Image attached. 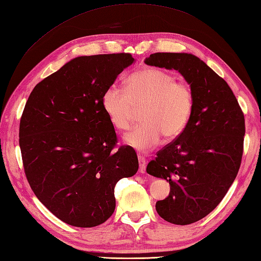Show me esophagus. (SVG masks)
<instances>
[{
	"label": "esophagus",
	"mask_w": 261,
	"mask_h": 261,
	"mask_svg": "<svg viewBox=\"0 0 261 261\" xmlns=\"http://www.w3.org/2000/svg\"><path fill=\"white\" fill-rule=\"evenodd\" d=\"M138 159H139V163H140V169H139V172L140 173H145V169H146V161L145 159L142 156V155H138Z\"/></svg>",
	"instance_id": "esophagus-1"
}]
</instances>
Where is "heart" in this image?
I'll return each instance as SVG.
<instances>
[{"instance_id": "b5f03b06", "label": "heart", "mask_w": 261, "mask_h": 261, "mask_svg": "<svg viewBox=\"0 0 261 261\" xmlns=\"http://www.w3.org/2000/svg\"><path fill=\"white\" fill-rule=\"evenodd\" d=\"M101 106L110 123L118 130L131 124L135 108L141 111L142 123L124 136L131 148L145 151L161 142L162 137L174 139L188 125L194 96L189 85L175 82L170 72L156 68H144L126 78L125 89L110 85L101 97Z\"/></svg>"}]
</instances>
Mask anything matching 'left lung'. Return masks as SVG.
Wrapping results in <instances>:
<instances>
[{"instance_id": "1", "label": "left lung", "mask_w": 261, "mask_h": 261, "mask_svg": "<svg viewBox=\"0 0 261 261\" xmlns=\"http://www.w3.org/2000/svg\"><path fill=\"white\" fill-rule=\"evenodd\" d=\"M144 63L177 70L194 96L184 131L146 166L150 175L170 184L169 196L155 204L159 215L189 225L215 210L235 181L244 149V113L228 84L197 56L155 53Z\"/></svg>"}]
</instances>
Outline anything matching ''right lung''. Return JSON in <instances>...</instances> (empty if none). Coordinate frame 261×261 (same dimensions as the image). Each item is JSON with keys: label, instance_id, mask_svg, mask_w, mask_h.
<instances>
[{"label": "right lung", "instance_id": "1", "mask_svg": "<svg viewBox=\"0 0 261 261\" xmlns=\"http://www.w3.org/2000/svg\"><path fill=\"white\" fill-rule=\"evenodd\" d=\"M136 62L130 54L79 56L33 89L19 123L31 188L46 208L76 227L105 223L115 186L139 169L135 150H113L117 136L101 106L103 91Z\"/></svg>", "mask_w": 261, "mask_h": 261}]
</instances>
